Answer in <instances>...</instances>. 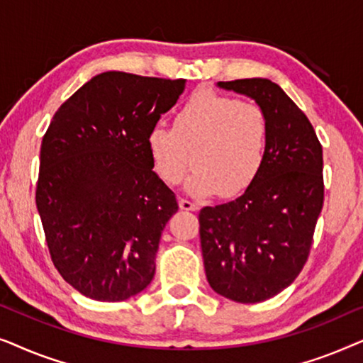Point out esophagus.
I'll use <instances>...</instances> for the list:
<instances>
[{
    "instance_id": "1",
    "label": "esophagus",
    "mask_w": 363,
    "mask_h": 363,
    "mask_svg": "<svg viewBox=\"0 0 363 363\" xmlns=\"http://www.w3.org/2000/svg\"><path fill=\"white\" fill-rule=\"evenodd\" d=\"M180 208H182V210H185V211H195L198 206H196L193 201L185 200V198H182V200H180Z\"/></svg>"
}]
</instances>
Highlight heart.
I'll list each match as a JSON object with an SVG mask.
<instances>
[{
    "mask_svg": "<svg viewBox=\"0 0 363 363\" xmlns=\"http://www.w3.org/2000/svg\"><path fill=\"white\" fill-rule=\"evenodd\" d=\"M267 118L256 104L215 91H200L177 112L173 127L157 123L148 130L147 150L153 170L168 185L188 178L191 195L220 190L235 196L261 170L267 150Z\"/></svg>",
    "mask_w": 363,
    "mask_h": 363,
    "instance_id": "1",
    "label": "heart"
}]
</instances>
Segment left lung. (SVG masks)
<instances>
[{"label":"left lung","mask_w":363,"mask_h":363,"mask_svg":"<svg viewBox=\"0 0 363 363\" xmlns=\"http://www.w3.org/2000/svg\"><path fill=\"white\" fill-rule=\"evenodd\" d=\"M218 86L255 99L269 135L261 170L246 191L198 215L203 262L213 291L255 304L292 284L309 257L324 205L322 145L306 113L269 79Z\"/></svg>","instance_id":"1"}]
</instances>
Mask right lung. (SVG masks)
<instances>
[{"label": "right lung", "mask_w": 363, "mask_h": 363, "mask_svg": "<svg viewBox=\"0 0 363 363\" xmlns=\"http://www.w3.org/2000/svg\"><path fill=\"white\" fill-rule=\"evenodd\" d=\"M185 82L102 72L57 108L44 133L36 206L54 266L86 297L125 301L153 279L178 203L152 170L147 135Z\"/></svg>", "instance_id": "1"}]
</instances>
